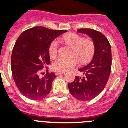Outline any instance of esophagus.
<instances>
[{"label":"esophagus","mask_w":128,"mask_h":128,"mask_svg":"<svg viewBox=\"0 0 128 128\" xmlns=\"http://www.w3.org/2000/svg\"><path fill=\"white\" fill-rule=\"evenodd\" d=\"M61 74H65V73H64V72H60V71H56V72H55V75H61Z\"/></svg>","instance_id":"esophagus-1"}]
</instances>
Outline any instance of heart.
<instances>
[{
    "label": "heart",
    "instance_id": "b5f03b06",
    "mask_svg": "<svg viewBox=\"0 0 128 128\" xmlns=\"http://www.w3.org/2000/svg\"><path fill=\"white\" fill-rule=\"evenodd\" d=\"M63 40L65 44L71 46L70 57H59L53 63V68L55 71L66 72L78 66L79 61L83 64L90 62L95 53V44L89 38H83L80 34L76 33H68L64 35ZM59 50L57 40H54L50 42L48 47V53L51 58L56 57Z\"/></svg>",
    "mask_w": 128,
    "mask_h": 128
}]
</instances>
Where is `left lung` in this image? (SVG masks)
<instances>
[{"label": "left lung", "instance_id": "8db88e82", "mask_svg": "<svg viewBox=\"0 0 128 128\" xmlns=\"http://www.w3.org/2000/svg\"><path fill=\"white\" fill-rule=\"evenodd\" d=\"M78 32L89 35L95 44V53L92 62L79 69L84 78L75 77L69 84V92L77 100L90 101L102 93L106 86L112 69V48L108 40L102 32L90 28H81Z\"/></svg>", "mask_w": 128, "mask_h": 128}]
</instances>
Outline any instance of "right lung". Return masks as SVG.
Segmentation results:
<instances>
[{"label": "right lung", "instance_id": "right-lung-1", "mask_svg": "<svg viewBox=\"0 0 128 128\" xmlns=\"http://www.w3.org/2000/svg\"><path fill=\"white\" fill-rule=\"evenodd\" d=\"M67 31L35 26L24 31L18 38L12 53L11 69L16 86L24 96L39 100L50 93L56 75L51 72L40 78V74H43V68L50 63V42Z\"/></svg>", "mask_w": 128, "mask_h": 128}]
</instances>
